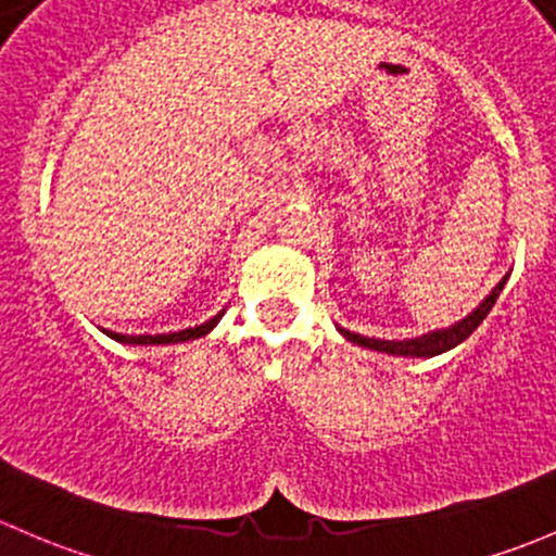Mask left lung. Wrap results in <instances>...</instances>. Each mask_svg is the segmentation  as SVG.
Wrapping results in <instances>:
<instances>
[{
    "mask_svg": "<svg viewBox=\"0 0 556 556\" xmlns=\"http://www.w3.org/2000/svg\"><path fill=\"white\" fill-rule=\"evenodd\" d=\"M506 278H503L501 283H497L495 289L490 291L488 300H484L482 305H479L477 311L471 313V316L457 320V324L450 326V329L431 331V334H426V337H415V340H402V342H399V340H375V337L369 340V337L353 334V331H348V329H340V334L345 337V340L356 342V345L371 348V351H380V353H391V356H412V358L439 356V353H444V351H450V348L460 345V342L466 340V337H471V331L477 329V326L482 324L484 318H488L492 305H495L497 294L503 291V283H506Z\"/></svg>",
    "mask_w": 556,
    "mask_h": 556,
    "instance_id": "left-lung-1",
    "label": "left lung"
}]
</instances>
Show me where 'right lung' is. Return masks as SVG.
<instances>
[{"mask_svg": "<svg viewBox=\"0 0 556 556\" xmlns=\"http://www.w3.org/2000/svg\"><path fill=\"white\" fill-rule=\"evenodd\" d=\"M225 316V313H219V316H214L211 320H205V324L194 326V329H181V331H170V334H117V331H106L112 340L117 342H125V345H168V342H185V340H198V337L208 334L211 329H214L216 324H219V318Z\"/></svg>", "mask_w": 556, "mask_h": 556, "instance_id": "add662e5", "label": "right lung"}]
</instances>
